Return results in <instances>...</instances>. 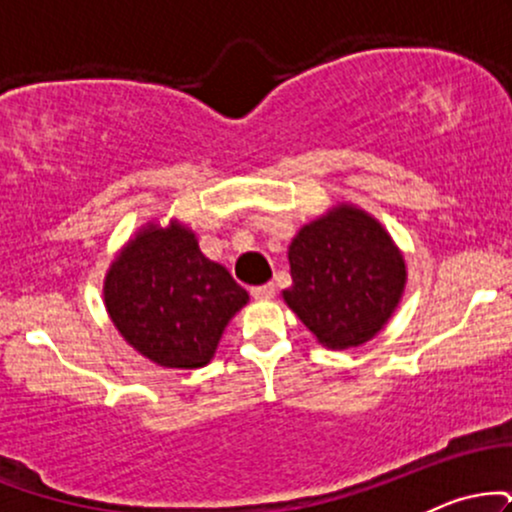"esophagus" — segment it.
Masks as SVG:
<instances>
[{
	"mask_svg": "<svg viewBox=\"0 0 512 512\" xmlns=\"http://www.w3.org/2000/svg\"><path fill=\"white\" fill-rule=\"evenodd\" d=\"M250 293H252V298H257V301H269V298H274V284L252 286Z\"/></svg>",
	"mask_w": 512,
	"mask_h": 512,
	"instance_id": "obj_1",
	"label": "esophagus"
}]
</instances>
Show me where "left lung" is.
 I'll return each mask as SVG.
<instances>
[{
	"label": "left lung",
	"instance_id": "obj_1",
	"mask_svg": "<svg viewBox=\"0 0 512 512\" xmlns=\"http://www.w3.org/2000/svg\"><path fill=\"white\" fill-rule=\"evenodd\" d=\"M284 301L332 349L368 342L402 298L404 260L378 221L342 207L298 231Z\"/></svg>",
	"mask_w": 512,
	"mask_h": 512
}]
</instances>
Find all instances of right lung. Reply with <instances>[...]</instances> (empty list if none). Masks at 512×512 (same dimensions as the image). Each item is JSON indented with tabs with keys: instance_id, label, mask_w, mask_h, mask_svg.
Wrapping results in <instances>:
<instances>
[{
	"instance_id": "obj_1",
	"label": "right lung",
	"mask_w": 512,
	"mask_h": 512,
	"mask_svg": "<svg viewBox=\"0 0 512 512\" xmlns=\"http://www.w3.org/2000/svg\"><path fill=\"white\" fill-rule=\"evenodd\" d=\"M103 293L122 337L166 368L207 366L223 327L248 303V291L178 223L134 238L110 267Z\"/></svg>"
}]
</instances>
